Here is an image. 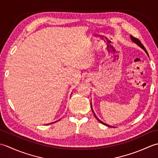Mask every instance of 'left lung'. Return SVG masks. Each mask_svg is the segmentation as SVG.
Here are the masks:
<instances>
[{
	"label": "left lung",
	"instance_id": "left-lung-1",
	"mask_svg": "<svg viewBox=\"0 0 158 158\" xmlns=\"http://www.w3.org/2000/svg\"><path fill=\"white\" fill-rule=\"evenodd\" d=\"M130 39H131V40H132V41L134 42V43H136V44L137 45H138V46H139L140 47V48H141V49H143V50H144V51H145V53H147V56H149V54H148V53H147V50H146V49L145 48V47H144L143 45V44H142V43H140V41H139V39H136V38H135V37H134V36H132V35H131L130 36ZM90 104H91V108H92V112H93V113H94V117H96V118L97 119V120H98V122H100V123H102V124H104V125H105V126H109V127H113V126H109V125H108V124H106V123H104V122H102V121H100L98 118V117H96V114H95V113H94V110H93V109H92V102L91 103H90Z\"/></svg>",
	"mask_w": 158,
	"mask_h": 158
}]
</instances>
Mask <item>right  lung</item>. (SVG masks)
<instances>
[{"label": "right lung", "mask_w": 158, "mask_h": 158, "mask_svg": "<svg viewBox=\"0 0 158 158\" xmlns=\"http://www.w3.org/2000/svg\"><path fill=\"white\" fill-rule=\"evenodd\" d=\"M70 96H71V95H70ZM54 123V122H52V123ZM51 123H49V124H51Z\"/></svg>", "instance_id": "obj_1"}]
</instances>
